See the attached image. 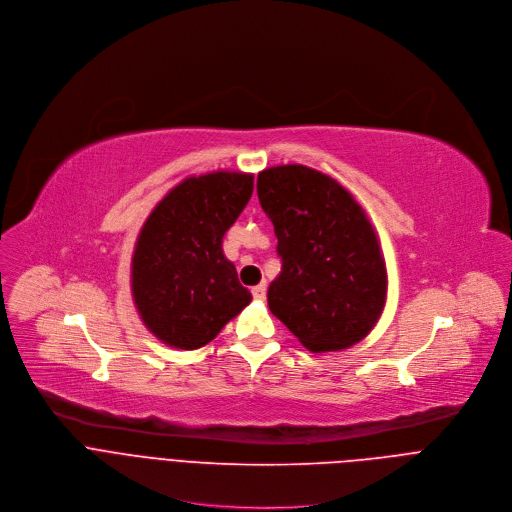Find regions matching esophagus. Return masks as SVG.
I'll return each instance as SVG.
<instances>
[{
	"mask_svg": "<svg viewBox=\"0 0 512 512\" xmlns=\"http://www.w3.org/2000/svg\"><path fill=\"white\" fill-rule=\"evenodd\" d=\"M252 296H254L256 300H264V298H266V286H264V284L254 286V288H252Z\"/></svg>",
	"mask_w": 512,
	"mask_h": 512,
	"instance_id": "obj_1",
	"label": "esophagus"
}]
</instances>
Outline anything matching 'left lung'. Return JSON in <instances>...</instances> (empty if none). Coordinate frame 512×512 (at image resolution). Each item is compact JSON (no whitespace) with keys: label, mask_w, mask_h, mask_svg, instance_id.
Masks as SVG:
<instances>
[{"label":"left lung","mask_w":512,"mask_h":512,"mask_svg":"<svg viewBox=\"0 0 512 512\" xmlns=\"http://www.w3.org/2000/svg\"><path fill=\"white\" fill-rule=\"evenodd\" d=\"M256 191L282 258L268 288L270 313L313 353L365 339L383 313L387 270L355 197L304 165L260 171Z\"/></svg>","instance_id":"8db88e82"}]
</instances>
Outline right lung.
Returning a JSON list of instances; mask_svg holds the SVG:
<instances>
[{
    "mask_svg": "<svg viewBox=\"0 0 512 512\" xmlns=\"http://www.w3.org/2000/svg\"><path fill=\"white\" fill-rule=\"evenodd\" d=\"M254 175L214 171L175 185L143 224L131 290L145 327L165 345H208L252 294L224 256L222 240L252 197Z\"/></svg>",
    "mask_w": 512,
    "mask_h": 512,
    "instance_id": "add662e5",
    "label": "right lung"
}]
</instances>
